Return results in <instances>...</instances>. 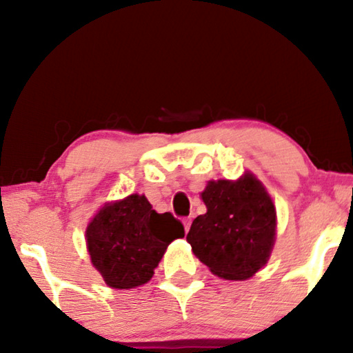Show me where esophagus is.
Instances as JSON below:
<instances>
[{"mask_svg": "<svg viewBox=\"0 0 353 353\" xmlns=\"http://www.w3.org/2000/svg\"><path fill=\"white\" fill-rule=\"evenodd\" d=\"M183 225H185V231L188 233V231H190V226H191V219L183 220Z\"/></svg>", "mask_w": 353, "mask_h": 353, "instance_id": "esophagus-1", "label": "esophagus"}]
</instances>
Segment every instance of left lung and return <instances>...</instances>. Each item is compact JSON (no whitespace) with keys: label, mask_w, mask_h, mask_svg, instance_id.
Here are the masks:
<instances>
[{"label":"left lung","mask_w":353,"mask_h":353,"mask_svg":"<svg viewBox=\"0 0 353 353\" xmlns=\"http://www.w3.org/2000/svg\"><path fill=\"white\" fill-rule=\"evenodd\" d=\"M207 207L194 219L186 241L219 278L243 281L268 262L276 234V210L262 181L245 172L239 180L207 183Z\"/></svg>","instance_id":"obj_1"}]
</instances>
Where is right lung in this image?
Masks as SVG:
<instances>
[{"instance_id": "add662e5", "label": "right lung", "mask_w": 353, "mask_h": 353, "mask_svg": "<svg viewBox=\"0 0 353 353\" xmlns=\"http://www.w3.org/2000/svg\"><path fill=\"white\" fill-rule=\"evenodd\" d=\"M185 236L181 221L157 214L146 196L108 202L86 228L93 267L108 286L133 289L148 283L172 241Z\"/></svg>"}]
</instances>
